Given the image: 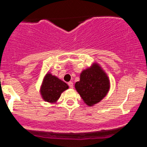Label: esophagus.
<instances>
[{
	"mask_svg": "<svg viewBox=\"0 0 147 147\" xmlns=\"http://www.w3.org/2000/svg\"><path fill=\"white\" fill-rule=\"evenodd\" d=\"M68 84L69 87H70V88H73V83H72V82H68Z\"/></svg>",
	"mask_w": 147,
	"mask_h": 147,
	"instance_id": "esophagus-1",
	"label": "esophagus"
}]
</instances>
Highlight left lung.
<instances>
[{"label":"left lung","instance_id":"8db88e82","mask_svg":"<svg viewBox=\"0 0 147 147\" xmlns=\"http://www.w3.org/2000/svg\"><path fill=\"white\" fill-rule=\"evenodd\" d=\"M110 83L108 77L97 64L84 70L75 88L88 106L100 102L109 92Z\"/></svg>","mask_w":147,"mask_h":147}]
</instances>
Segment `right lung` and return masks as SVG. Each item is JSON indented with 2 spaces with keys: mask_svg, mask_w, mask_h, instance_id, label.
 <instances>
[{
  "mask_svg": "<svg viewBox=\"0 0 147 147\" xmlns=\"http://www.w3.org/2000/svg\"><path fill=\"white\" fill-rule=\"evenodd\" d=\"M68 88V86L63 81L51 74H47L43 79L41 93L43 99L48 102L53 103L60 97L61 94Z\"/></svg>",
  "mask_w": 147,
  "mask_h": 147,
  "instance_id": "obj_1",
  "label": "right lung"
}]
</instances>
